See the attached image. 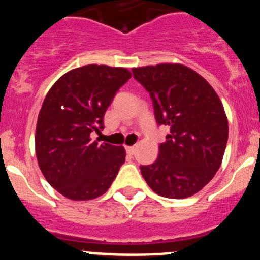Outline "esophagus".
<instances>
[{"label":"esophagus","mask_w":260,"mask_h":260,"mask_svg":"<svg viewBox=\"0 0 260 260\" xmlns=\"http://www.w3.org/2000/svg\"><path fill=\"white\" fill-rule=\"evenodd\" d=\"M125 150H127V154L133 155L135 154V150H136V149H135V146H127V148H125Z\"/></svg>","instance_id":"esophagus-1"}]
</instances>
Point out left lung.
I'll return each instance as SVG.
<instances>
[{
	"label": "left lung",
	"instance_id": "obj_1",
	"mask_svg": "<svg viewBox=\"0 0 260 260\" xmlns=\"http://www.w3.org/2000/svg\"><path fill=\"white\" fill-rule=\"evenodd\" d=\"M133 77L150 94L158 125L170 133L154 164L140 170L158 195L184 199L211 182L228 143V119L213 87L182 64L133 68Z\"/></svg>",
	"mask_w": 260,
	"mask_h": 260
}]
</instances>
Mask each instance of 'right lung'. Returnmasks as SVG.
<instances>
[{
  "mask_svg": "<svg viewBox=\"0 0 260 260\" xmlns=\"http://www.w3.org/2000/svg\"><path fill=\"white\" fill-rule=\"evenodd\" d=\"M131 78L125 68L85 65L49 89L40 108L35 150L43 175L72 200H91L110 188L125 161L123 146L91 141L115 94Z\"/></svg>",
  "mask_w": 260,
  "mask_h": 260,
  "instance_id": "obj_1",
  "label": "right lung"
}]
</instances>
